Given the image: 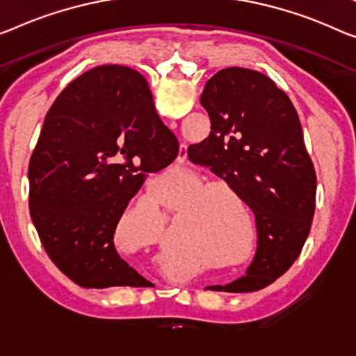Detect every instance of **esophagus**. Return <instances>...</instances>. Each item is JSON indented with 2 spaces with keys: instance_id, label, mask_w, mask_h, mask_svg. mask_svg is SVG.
Listing matches in <instances>:
<instances>
[{
  "instance_id": "obj_1",
  "label": "esophagus",
  "mask_w": 356,
  "mask_h": 356,
  "mask_svg": "<svg viewBox=\"0 0 356 356\" xmlns=\"http://www.w3.org/2000/svg\"><path fill=\"white\" fill-rule=\"evenodd\" d=\"M184 160H185V155H180L179 156V161H184Z\"/></svg>"
}]
</instances>
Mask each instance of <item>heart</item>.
<instances>
[{"label": "heart", "instance_id": "b5f03b06", "mask_svg": "<svg viewBox=\"0 0 356 356\" xmlns=\"http://www.w3.org/2000/svg\"><path fill=\"white\" fill-rule=\"evenodd\" d=\"M201 182H192L169 190L161 196L164 206L171 211L191 201L174 225V236L182 238L179 241L180 248H188L196 243L222 259L238 261L248 252L249 238L243 222L236 219L227 201L233 193L219 188L204 191ZM123 224L134 229L136 241L140 246L158 245L161 241L163 214L150 198H142L127 209L121 222V225ZM252 254H249V259Z\"/></svg>", "mask_w": 356, "mask_h": 356}]
</instances>
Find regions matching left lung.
<instances>
[{
    "label": "left lung",
    "instance_id": "left-lung-1",
    "mask_svg": "<svg viewBox=\"0 0 356 356\" xmlns=\"http://www.w3.org/2000/svg\"><path fill=\"white\" fill-rule=\"evenodd\" d=\"M201 105L209 137L188 147L195 164L211 166L252 209L257 251L241 277L211 291L249 293L265 288L299 257L316 203V174L291 99L268 76L230 67L208 79Z\"/></svg>",
    "mask_w": 356,
    "mask_h": 356
}]
</instances>
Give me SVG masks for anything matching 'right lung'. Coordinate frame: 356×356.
<instances>
[{
  "label": "right lung",
  "instance_id": "obj_1",
  "mask_svg": "<svg viewBox=\"0 0 356 356\" xmlns=\"http://www.w3.org/2000/svg\"><path fill=\"white\" fill-rule=\"evenodd\" d=\"M177 147L129 67H95L54 100L30 158L29 208L47 256L73 283L152 284L120 257L113 236L132 196Z\"/></svg>",
  "mask_w": 356,
  "mask_h": 356
}]
</instances>
